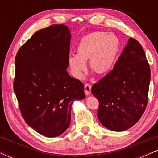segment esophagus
Listing matches in <instances>:
<instances>
[{
	"mask_svg": "<svg viewBox=\"0 0 158 158\" xmlns=\"http://www.w3.org/2000/svg\"><path fill=\"white\" fill-rule=\"evenodd\" d=\"M90 90H91V85L89 83L85 84V93L86 95H90Z\"/></svg>",
	"mask_w": 158,
	"mask_h": 158,
	"instance_id": "esophagus-1",
	"label": "esophagus"
}]
</instances>
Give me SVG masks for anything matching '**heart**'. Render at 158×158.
Instances as JSON below:
<instances>
[{
    "instance_id": "heart-1",
    "label": "heart",
    "mask_w": 158,
    "mask_h": 158,
    "mask_svg": "<svg viewBox=\"0 0 158 158\" xmlns=\"http://www.w3.org/2000/svg\"><path fill=\"white\" fill-rule=\"evenodd\" d=\"M120 47L119 38L113 33L95 32L84 36L77 48V55L68 58V65L73 76L82 79L87 70L86 62L98 74L108 73L113 68Z\"/></svg>"
}]
</instances>
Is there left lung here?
Instances as JSON below:
<instances>
[{
	"mask_svg": "<svg viewBox=\"0 0 158 158\" xmlns=\"http://www.w3.org/2000/svg\"><path fill=\"white\" fill-rule=\"evenodd\" d=\"M151 70L143 47L130 38L113 70L94 84L101 124L114 131L137 123L147 106Z\"/></svg>",
	"mask_w": 158,
	"mask_h": 158,
	"instance_id": "1",
	"label": "left lung"
}]
</instances>
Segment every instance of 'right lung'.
<instances>
[{
	"mask_svg": "<svg viewBox=\"0 0 158 158\" xmlns=\"http://www.w3.org/2000/svg\"><path fill=\"white\" fill-rule=\"evenodd\" d=\"M70 33L64 24L40 30L16 54L14 91L23 119L48 137L61 135L70 123L71 105L84 99V85L67 71Z\"/></svg>",
	"mask_w": 158,
	"mask_h": 158,
	"instance_id": "obj_1",
	"label": "right lung"
}]
</instances>
